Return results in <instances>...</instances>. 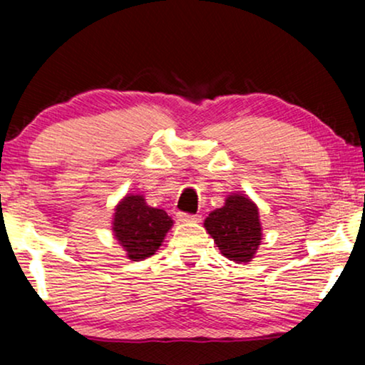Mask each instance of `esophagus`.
<instances>
[{"label":"esophagus","instance_id":"1","mask_svg":"<svg viewBox=\"0 0 365 365\" xmlns=\"http://www.w3.org/2000/svg\"><path fill=\"white\" fill-rule=\"evenodd\" d=\"M178 221L179 222H199L201 216L199 214H187V212H178Z\"/></svg>","mask_w":365,"mask_h":365}]
</instances>
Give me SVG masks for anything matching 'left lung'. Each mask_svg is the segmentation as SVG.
I'll return each instance as SVG.
<instances>
[{"label":"left lung","instance_id":"1","mask_svg":"<svg viewBox=\"0 0 365 365\" xmlns=\"http://www.w3.org/2000/svg\"><path fill=\"white\" fill-rule=\"evenodd\" d=\"M204 227L222 256L237 264H247L261 246L259 209L244 194H229L224 206L214 209L206 217Z\"/></svg>","mask_w":365,"mask_h":365}]
</instances>
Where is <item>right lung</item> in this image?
<instances>
[{"instance_id":"1","label":"right lung","mask_w":365,"mask_h":365,"mask_svg":"<svg viewBox=\"0 0 365 365\" xmlns=\"http://www.w3.org/2000/svg\"><path fill=\"white\" fill-rule=\"evenodd\" d=\"M173 227L164 209L151 207L141 194H128L114 209L113 232L131 261L151 257Z\"/></svg>"}]
</instances>
